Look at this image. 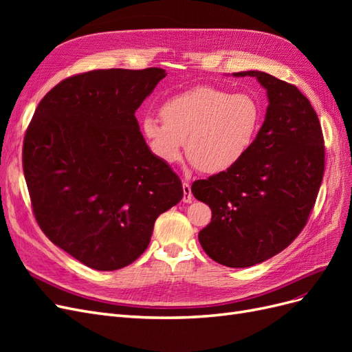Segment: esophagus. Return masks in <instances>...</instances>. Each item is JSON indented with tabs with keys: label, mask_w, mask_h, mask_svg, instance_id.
<instances>
[{
	"label": "esophagus",
	"mask_w": 352,
	"mask_h": 352,
	"mask_svg": "<svg viewBox=\"0 0 352 352\" xmlns=\"http://www.w3.org/2000/svg\"><path fill=\"white\" fill-rule=\"evenodd\" d=\"M182 186H184V198H182V201L184 202H190V201H192V190H190V185L188 182H184Z\"/></svg>",
	"instance_id": "esophagus-1"
}]
</instances>
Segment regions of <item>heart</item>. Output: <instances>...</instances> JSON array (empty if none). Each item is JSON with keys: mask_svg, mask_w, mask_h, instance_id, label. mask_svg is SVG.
I'll return each mask as SVG.
<instances>
[{"mask_svg": "<svg viewBox=\"0 0 352 352\" xmlns=\"http://www.w3.org/2000/svg\"><path fill=\"white\" fill-rule=\"evenodd\" d=\"M160 116L145 117L142 135L153 155L166 164L184 151L198 170L221 173L235 167L257 140L263 122L260 101L251 94L197 87L167 100Z\"/></svg>", "mask_w": 352, "mask_h": 352, "instance_id": "b5f03b06", "label": "heart"}]
</instances>
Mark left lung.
Returning <instances> with one entry per match:
<instances>
[{
    "mask_svg": "<svg viewBox=\"0 0 352 352\" xmlns=\"http://www.w3.org/2000/svg\"><path fill=\"white\" fill-rule=\"evenodd\" d=\"M233 74L257 78L267 89L265 120L242 162L195 180L190 190L211 208L210 225L198 235L202 250L239 269L279 254L307 225L324 175V138L295 85L264 72Z\"/></svg>",
    "mask_w": 352,
    "mask_h": 352,
    "instance_id": "1",
    "label": "left lung"
}]
</instances>
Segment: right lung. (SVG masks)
<instances>
[{"label": "right lung", "instance_id": "1", "mask_svg": "<svg viewBox=\"0 0 352 352\" xmlns=\"http://www.w3.org/2000/svg\"><path fill=\"white\" fill-rule=\"evenodd\" d=\"M164 76L157 67L74 74L41 100L26 129L23 173L36 223L91 269L133 263L157 217L184 197L135 117Z\"/></svg>", "mask_w": 352, "mask_h": 352}]
</instances>
